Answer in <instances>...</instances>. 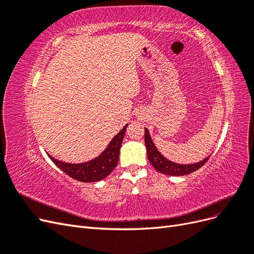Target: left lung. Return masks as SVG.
I'll return each instance as SVG.
<instances>
[{
  "label": "left lung",
  "instance_id": "left-lung-1",
  "mask_svg": "<svg viewBox=\"0 0 254 254\" xmlns=\"http://www.w3.org/2000/svg\"><path fill=\"white\" fill-rule=\"evenodd\" d=\"M145 146L146 150H147V158L150 164L155 167L159 173H162L168 176H184L193 173L199 170V168H200L210 158V156H207L203 160L199 161V162L191 164L175 163L173 161L165 158L162 153L158 150L155 143H153L151 139L147 128H145Z\"/></svg>",
  "mask_w": 254,
  "mask_h": 254
}]
</instances>
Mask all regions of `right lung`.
Instances as JSON below:
<instances>
[{
    "instance_id": "right-lung-1",
    "label": "right lung",
    "mask_w": 254,
    "mask_h": 254,
    "mask_svg": "<svg viewBox=\"0 0 254 254\" xmlns=\"http://www.w3.org/2000/svg\"><path fill=\"white\" fill-rule=\"evenodd\" d=\"M127 126L128 124H126L117 135H114L113 139L110 141L108 146H107L101 155H98L94 159L86 161V162H64V161L52 157L50 153H47L54 164L58 166L67 176H70L71 178L81 182L101 181L105 179L107 176H109V174L114 170V167L117 166L119 162L121 145L123 139H124Z\"/></svg>"
}]
</instances>
